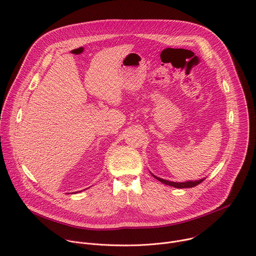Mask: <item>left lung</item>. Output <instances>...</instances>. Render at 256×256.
Segmentation results:
<instances>
[{"mask_svg": "<svg viewBox=\"0 0 256 256\" xmlns=\"http://www.w3.org/2000/svg\"><path fill=\"white\" fill-rule=\"evenodd\" d=\"M152 174V173H150ZM154 178H156V180H158L160 182H162V184L164 185H168V186H172V187H175V188H192V187H195L197 186L198 184H200L201 182H203L206 178H203V179H200V180H196V181H186V182H173V181H168V180H164V179H162V178H158L156 176H154V174H152Z\"/></svg>", "mask_w": 256, "mask_h": 256, "instance_id": "8db88e82", "label": "left lung"}]
</instances>
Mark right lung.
<instances>
[{"instance_id":"1","label":"right lung","mask_w":256,"mask_h":256,"mask_svg":"<svg viewBox=\"0 0 256 256\" xmlns=\"http://www.w3.org/2000/svg\"><path fill=\"white\" fill-rule=\"evenodd\" d=\"M75 193H76V192H75Z\"/></svg>"}]
</instances>
